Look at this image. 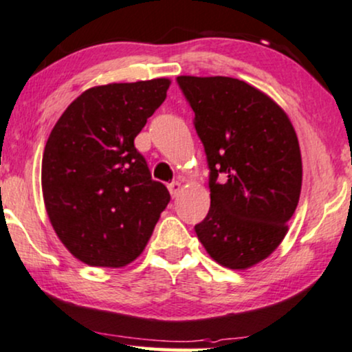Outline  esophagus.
I'll return each mask as SVG.
<instances>
[{
    "mask_svg": "<svg viewBox=\"0 0 352 352\" xmlns=\"http://www.w3.org/2000/svg\"><path fill=\"white\" fill-rule=\"evenodd\" d=\"M180 190H182V184L180 182H172L170 185H168V191H170V195L173 198L177 197V195L180 193Z\"/></svg>",
    "mask_w": 352,
    "mask_h": 352,
    "instance_id": "obj_1",
    "label": "esophagus"
}]
</instances>
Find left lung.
Instances as JSON below:
<instances>
[{"label": "left lung", "mask_w": 352, "mask_h": 352, "mask_svg": "<svg viewBox=\"0 0 352 352\" xmlns=\"http://www.w3.org/2000/svg\"><path fill=\"white\" fill-rule=\"evenodd\" d=\"M177 81L195 112L211 168V208L195 232L217 263L248 270L279 247L299 203L302 157L296 130L281 107L245 81Z\"/></svg>", "instance_id": "obj_1"}]
</instances>
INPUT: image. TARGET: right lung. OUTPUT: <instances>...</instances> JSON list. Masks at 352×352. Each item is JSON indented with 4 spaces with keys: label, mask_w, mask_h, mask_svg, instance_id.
I'll return each mask as SVG.
<instances>
[{
    "label": "right lung",
    "mask_w": 352,
    "mask_h": 352,
    "mask_svg": "<svg viewBox=\"0 0 352 352\" xmlns=\"http://www.w3.org/2000/svg\"><path fill=\"white\" fill-rule=\"evenodd\" d=\"M168 78L110 82L76 97L48 136L42 193L52 228L79 261L122 268L143 253L170 201L135 138L166 100Z\"/></svg>",
    "instance_id": "1"
}]
</instances>
